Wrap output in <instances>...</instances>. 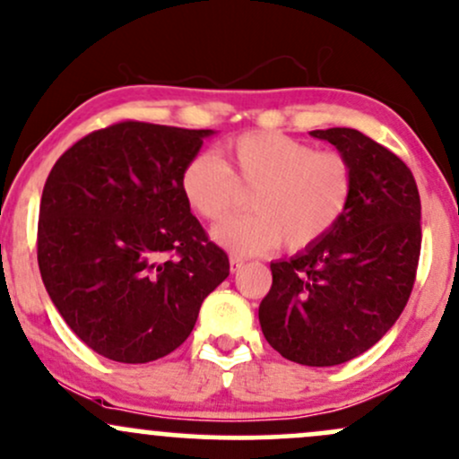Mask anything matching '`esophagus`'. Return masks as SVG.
Instances as JSON below:
<instances>
[{
	"label": "esophagus",
	"mask_w": 459,
	"mask_h": 459,
	"mask_svg": "<svg viewBox=\"0 0 459 459\" xmlns=\"http://www.w3.org/2000/svg\"><path fill=\"white\" fill-rule=\"evenodd\" d=\"M244 267V259H239V256H230V272L237 273Z\"/></svg>",
	"instance_id": "obj_1"
}]
</instances>
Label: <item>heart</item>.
I'll return each instance as SVG.
<instances>
[{
	"label": "heart",
	"instance_id": "heart-1",
	"mask_svg": "<svg viewBox=\"0 0 459 459\" xmlns=\"http://www.w3.org/2000/svg\"><path fill=\"white\" fill-rule=\"evenodd\" d=\"M235 172L218 155L200 151L181 170V194L200 218L218 222L241 207V188L255 189V213L226 220L213 239L237 255H265L278 246L307 250L341 222L354 175L339 152L282 134H246L226 146Z\"/></svg>",
	"mask_w": 459,
	"mask_h": 459
}]
</instances>
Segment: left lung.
<instances>
[{
    "label": "left lung",
    "instance_id": "8db88e82",
    "mask_svg": "<svg viewBox=\"0 0 459 459\" xmlns=\"http://www.w3.org/2000/svg\"><path fill=\"white\" fill-rule=\"evenodd\" d=\"M310 135L350 161V207L317 244L272 263L259 321L282 358L334 367L376 345L408 304L420 255V198L410 168L360 131Z\"/></svg>",
    "mask_w": 459,
    "mask_h": 459
}]
</instances>
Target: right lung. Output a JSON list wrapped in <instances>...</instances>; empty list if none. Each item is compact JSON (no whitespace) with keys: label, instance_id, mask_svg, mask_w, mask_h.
<instances>
[{"label":"right lung","instance_id":"obj_1","mask_svg":"<svg viewBox=\"0 0 459 459\" xmlns=\"http://www.w3.org/2000/svg\"><path fill=\"white\" fill-rule=\"evenodd\" d=\"M213 134L125 120L75 142L47 177L40 276L68 328L109 360L175 351L229 276L178 186Z\"/></svg>","mask_w":459,"mask_h":459}]
</instances>
